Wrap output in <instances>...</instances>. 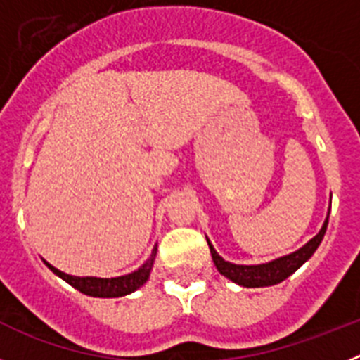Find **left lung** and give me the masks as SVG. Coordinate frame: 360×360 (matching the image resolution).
<instances>
[{
    "label": "left lung",
    "mask_w": 360,
    "mask_h": 360,
    "mask_svg": "<svg viewBox=\"0 0 360 360\" xmlns=\"http://www.w3.org/2000/svg\"><path fill=\"white\" fill-rule=\"evenodd\" d=\"M328 218H326V221H324L319 234L311 238L304 247H301V249L295 250V252L288 254V256H283L279 257V259H274V262L265 263V265H234V263L225 262L224 257H219L218 252L212 249V245L207 241L209 249H211L212 262H214L216 269L219 270V274L229 278L231 281L238 283V285H241V287L257 288V287L278 285V283L285 281L288 276L294 274L295 270L303 265L307 259H310L311 254L316 252L319 243L323 241L326 227H328Z\"/></svg>",
    "instance_id": "obj_1"
}]
</instances>
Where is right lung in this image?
Masks as SVG:
<instances>
[{"label":"right lung","instance_id":"add662e5","mask_svg":"<svg viewBox=\"0 0 360 360\" xmlns=\"http://www.w3.org/2000/svg\"><path fill=\"white\" fill-rule=\"evenodd\" d=\"M155 256V254H153ZM46 263V262H44ZM53 274H57L61 279H65L68 285H72L73 288H77L79 292L86 295H94V297H120V295L131 294L136 288H141L149 278V272H151L153 266V257L149 259L146 265H142L141 269L131 272L128 276H120V278H111V279H103V278H77V276H70L57 270L56 266H52L50 263H46Z\"/></svg>","mask_w":360,"mask_h":360}]
</instances>
